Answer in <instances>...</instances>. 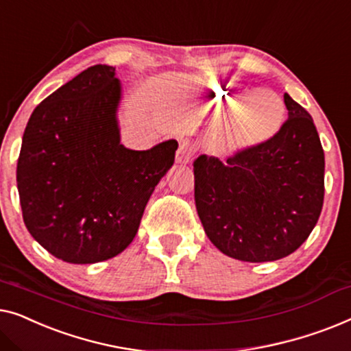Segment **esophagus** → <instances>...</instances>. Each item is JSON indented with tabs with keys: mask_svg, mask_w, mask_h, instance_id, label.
Masks as SVG:
<instances>
[{
	"mask_svg": "<svg viewBox=\"0 0 351 351\" xmlns=\"http://www.w3.org/2000/svg\"><path fill=\"white\" fill-rule=\"evenodd\" d=\"M192 157V149L189 146V143L187 141H180V147H178V152H176V162L178 164H187V162L191 160Z\"/></svg>",
	"mask_w": 351,
	"mask_h": 351,
	"instance_id": "34e87169",
	"label": "esophagus"
}]
</instances>
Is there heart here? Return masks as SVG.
Instances as JSON below:
<instances>
[{"mask_svg": "<svg viewBox=\"0 0 351 351\" xmlns=\"http://www.w3.org/2000/svg\"><path fill=\"white\" fill-rule=\"evenodd\" d=\"M206 97L211 110L223 111L213 133V149L221 154H237L264 145L285 124V103L267 88L245 97V92H232L213 84Z\"/></svg>", "mask_w": 351, "mask_h": 351, "instance_id": "1", "label": "heart"}]
</instances>
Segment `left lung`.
Returning a JSON list of instances; mask_svg holds the SVG:
<instances>
[{
	"label": "left lung",
	"mask_w": 351,
	"mask_h": 351,
	"mask_svg": "<svg viewBox=\"0 0 351 351\" xmlns=\"http://www.w3.org/2000/svg\"><path fill=\"white\" fill-rule=\"evenodd\" d=\"M288 119L272 140L221 162L194 160L195 208L229 258L267 263L294 253L318 223L324 152L312 116L285 93Z\"/></svg>",
	"instance_id": "obj_1"
}]
</instances>
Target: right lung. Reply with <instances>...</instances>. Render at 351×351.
I'll return each instance as SVG.
<instances>
[{
  "label": "right lung",
  "mask_w": 351,
  "mask_h": 351,
  "mask_svg": "<svg viewBox=\"0 0 351 351\" xmlns=\"http://www.w3.org/2000/svg\"><path fill=\"white\" fill-rule=\"evenodd\" d=\"M116 68L95 65L34 108L22 138L17 189L34 240L70 264H95L135 239L178 143L147 151L121 145Z\"/></svg>",
  "instance_id": "1"
}]
</instances>
